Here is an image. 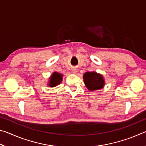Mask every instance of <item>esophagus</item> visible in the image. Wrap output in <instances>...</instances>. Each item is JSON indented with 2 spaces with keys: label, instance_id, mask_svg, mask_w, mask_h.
Masks as SVG:
<instances>
[{
  "label": "esophagus",
  "instance_id": "esophagus-1",
  "mask_svg": "<svg viewBox=\"0 0 146 146\" xmlns=\"http://www.w3.org/2000/svg\"><path fill=\"white\" fill-rule=\"evenodd\" d=\"M71 71H72L73 73H76V72H77V70H76V69L75 68H73L71 69Z\"/></svg>",
  "mask_w": 146,
  "mask_h": 146
}]
</instances>
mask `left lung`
<instances>
[{"mask_svg": "<svg viewBox=\"0 0 146 146\" xmlns=\"http://www.w3.org/2000/svg\"><path fill=\"white\" fill-rule=\"evenodd\" d=\"M84 82L89 90L93 91L103 88L105 81L101 74L94 72H86L83 75Z\"/></svg>", "mask_w": 146, "mask_h": 146, "instance_id": "8db88e82", "label": "left lung"}]
</instances>
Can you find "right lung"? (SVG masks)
<instances>
[{
  "instance_id": "add662e5",
  "label": "right lung",
  "mask_w": 146,
  "mask_h": 146,
  "mask_svg": "<svg viewBox=\"0 0 146 146\" xmlns=\"http://www.w3.org/2000/svg\"><path fill=\"white\" fill-rule=\"evenodd\" d=\"M62 74L58 73V72H54L49 77V80L48 82V86L51 88L55 87L58 84H60L62 81Z\"/></svg>"
}]
</instances>
